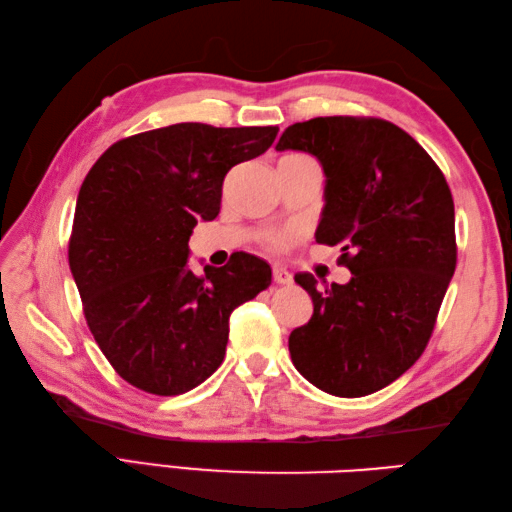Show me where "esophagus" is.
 I'll return each instance as SVG.
<instances>
[{
	"instance_id": "obj_1",
	"label": "esophagus",
	"mask_w": 512,
	"mask_h": 512,
	"mask_svg": "<svg viewBox=\"0 0 512 512\" xmlns=\"http://www.w3.org/2000/svg\"><path fill=\"white\" fill-rule=\"evenodd\" d=\"M273 279H275V284H281V286L292 284V275L288 273L286 268H281V266L273 268Z\"/></svg>"
}]
</instances>
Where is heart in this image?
Returning a JSON list of instances; mask_svg holds the SVG:
<instances>
[{
	"label": "heart",
	"instance_id": "1",
	"mask_svg": "<svg viewBox=\"0 0 512 512\" xmlns=\"http://www.w3.org/2000/svg\"><path fill=\"white\" fill-rule=\"evenodd\" d=\"M290 158H303V156H290ZM288 242V237H275V244L277 246H284Z\"/></svg>",
	"mask_w": 512,
	"mask_h": 512
}]
</instances>
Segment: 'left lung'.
<instances>
[{
	"label": "left lung",
	"mask_w": 512,
	"mask_h": 512,
	"mask_svg": "<svg viewBox=\"0 0 512 512\" xmlns=\"http://www.w3.org/2000/svg\"><path fill=\"white\" fill-rule=\"evenodd\" d=\"M277 151L317 158L325 176L319 244L341 246L347 284L295 281L312 317L290 332L297 372L332 396L358 398L418 361L455 273V211L436 162L380 118L325 116L290 125Z\"/></svg>",
	"instance_id": "1"
}]
</instances>
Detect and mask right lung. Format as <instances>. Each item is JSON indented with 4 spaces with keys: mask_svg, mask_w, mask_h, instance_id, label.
<instances>
[{
    "mask_svg": "<svg viewBox=\"0 0 512 512\" xmlns=\"http://www.w3.org/2000/svg\"><path fill=\"white\" fill-rule=\"evenodd\" d=\"M277 127L178 123L118 140L76 198L70 270L90 332L127 383L178 396L222 365L228 317L270 286L273 270L237 253L189 268L198 220L220 213L224 176L262 156Z\"/></svg>",
    "mask_w": 512,
    "mask_h": 512,
    "instance_id": "add662e5",
    "label": "right lung"
}]
</instances>
